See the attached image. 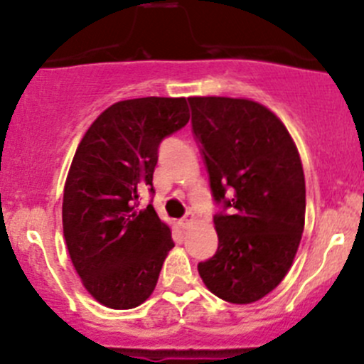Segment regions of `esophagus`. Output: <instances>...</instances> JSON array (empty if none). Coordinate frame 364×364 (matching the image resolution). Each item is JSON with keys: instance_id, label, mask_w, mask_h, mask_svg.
<instances>
[{"instance_id": "34e87169", "label": "esophagus", "mask_w": 364, "mask_h": 364, "mask_svg": "<svg viewBox=\"0 0 364 364\" xmlns=\"http://www.w3.org/2000/svg\"><path fill=\"white\" fill-rule=\"evenodd\" d=\"M179 223H181V227H188L190 223H193V215H192V213H188V215H186L185 218H181V222H179Z\"/></svg>"}]
</instances>
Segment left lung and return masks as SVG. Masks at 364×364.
Returning <instances> with one entry per match:
<instances>
[{
	"instance_id": "obj_1",
	"label": "left lung",
	"mask_w": 364,
	"mask_h": 364,
	"mask_svg": "<svg viewBox=\"0 0 364 364\" xmlns=\"http://www.w3.org/2000/svg\"><path fill=\"white\" fill-rule=\"evenodd\" d=\"M192 130L209 174L218 250L199 262L205 287L248 304L291 269L304 229L306 190L291 134L247 98L192 97Z\"/></svg>"
}]
</instances>
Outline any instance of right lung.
<instances>
[{
    "label": "right lung",
    "instance_id": "add662e5",
    "mask_svg": "<svg viewBox=\"0 0 364 364\" xmlns=\"http://www.w3.org/2000/svg\"><path fill=\"white\" fill-rule=\"evenodd\" d=\"M190 119L186 98L146 97L105 109L84 134L63 193V234L84 287L98 303L128 310L155 291L171 229L155 208L139 209L153 190L160 142Z\"/></svg>",
    "mask_w": 364,
    "mask_h": 364
}]
</instances>
